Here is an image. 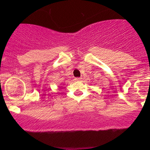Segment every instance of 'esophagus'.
<instances>
[{
  "instance_id": "1",
  "label": "esophagus",
  "mask_w": 150,
  "mask_h": 150,
  "mask_svg": "<svg viewBox=\"0 0 150 150\" xmlns=\"http://www.w3.org/2000/svg\"><path fill=\"white\" fill-rule=\"evenodd\" d=\"M75 80H76L77 81H80L81 80V78H80V77H77V78L75 79Z\"/></svg>"
}]
</instances>
